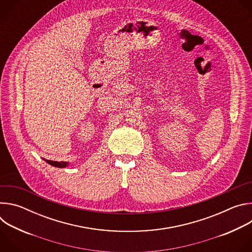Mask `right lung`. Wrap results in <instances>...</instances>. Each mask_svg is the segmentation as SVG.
I'll use <instances>...</instances> for the list:
<instances>
[{"label":"right lung","instance_id":"1","mask_svg":"<svg viewBox=\"0 0 252 252\" xmlns=\"http://www.w3.org/2000/svg\"><path fill=\"white\" fill-rule=\"evenodd\" d=\"M49 164L56 166V167H65L68 165V162L65 161H53V160H49V159H45Z\"/></svg>","mask_w":252,"mask_h":252}]
</instances>
